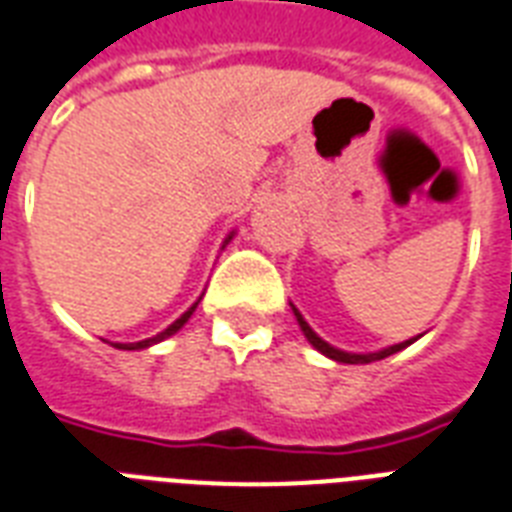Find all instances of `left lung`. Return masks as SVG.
<instances>
[{"mask_svg":"<svg viewBox=\"0 0 512 512\" xmlns=\"http://www.w3.org/2000/svg\"><path fill=\"white\" fill-rule=\"evenodd\" d=\"M293 315H296V320H299L301 331H304V336L310 339L312 347L323 352V355H328V358L339 360V363H371V360H382V358H387V355H392V352H400V350H403V347H408V344H411V342H417V339H408V342L395 344V347H387V350H382V352H371V355H352V352L336 350V347H331V344H328V342H323V339H320V336L315 334V331H312L310 326H307V320L301 318L296 307H293Z\"/></svg>","mask_w":512,"mask_h":512,"instance_id":"obj_1","label":"left lung"}]
</instances>
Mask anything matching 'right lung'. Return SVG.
<instances>
[{"instance_id":"obj_1","label":"right lung","mask_w":512,"mask_h":512,"mask_svg":"<svg viewBox=\"0 0 512 512\" xmlns=\"http://www.w3.org/2000/svg\"><path fill=\"white\" fill-rule=\"evenodd\" d=\"M194 307H197V304H194ZM194 307H189V310H186L184 315H181V318H178L176 323H173V326H168V328H165V331H162V334H157V336H154V339H144V342H136V344H114V347H117V350H144V347H149V344H157V342H162V339H168V336H173V334H176L178 328L184 326L186 320L192 318Z\"/></svg>"}]
</instances>
